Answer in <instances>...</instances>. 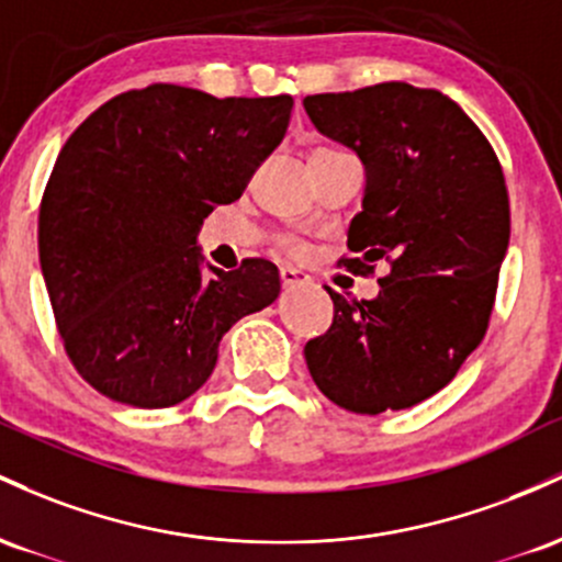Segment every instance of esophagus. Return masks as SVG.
I'll return each instance as SVG.
<instances>
[{"label": "esophagus", "instance_id": "esophagus-1", "mask_svg": "<svg viewBox=\"0 0 562 562\" xmlns=\"http://www.w3.org/2000/svg\"><path fill=\"white\" fill-rule=\"evenodd\" d=\"M281 283L283 289L305 286V283H311V276H305L302 270H294V268H281Z\"/></svg>", "mask_w": 562, "mask_h": 562}]
</instances>
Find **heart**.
Wrapping results in <instances>:
<instances>
[{
    "label": "heart",
    "mask_w": 562,
    "mask_h": 562,
    "mask_svg": "<svg viewBox=\"0 0 562 562\" xmlns=\"http://www.w3.org/2000/svg\"><path fill=\"white\" fill-rule=\"evenodd\" d=\"M315 154H331V150L321 148V150H315ZM286 249H289V251H294V255H300V251H302L300 244H294V241H286Z\"/></svg>",
    "instance_id": "b5f03b06"
}]
</instances>
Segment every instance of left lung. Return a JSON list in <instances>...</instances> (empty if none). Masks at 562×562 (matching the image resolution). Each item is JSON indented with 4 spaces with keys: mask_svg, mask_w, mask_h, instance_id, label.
Listing matches in <instances>:
<instances>
[{
    "mask_svg": "<svg viewBox=\"0 0 562 562\" xmlns=\"http://www.w3.org/2000/svg\"><path fill=\"white\" fill-rule=\"evenodd\" d=\"M321 135L366 167L363 210L342 257L374 273V300L329 292V331L305 345L321 393L356 414L412 408L446 387L481 345L509 244L502 164L477 124L438 90L384 81L302 100Z\"/></svg>",
    "mask_w": 562,
    "mask_h": 562,
    "instance_id": "1",
    "label": "left lung"
}]
</instances>
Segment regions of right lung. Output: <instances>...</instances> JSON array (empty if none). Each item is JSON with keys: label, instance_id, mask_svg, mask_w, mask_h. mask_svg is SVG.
<instances>
[{"label": "right lung", "instance_id": "add662e5", "mask_svg": "<svg viewBox=\"0 0 562 562\" xmlns=\"http://www.w3.org/2000/svg\"><path fill=\"white\" fill-rule=\"evenodd\" d=\"M292 105L150 85L111 98L63 145L40 206L42 276L63 348L105 398H191L223 334L279 297L262 257L204 279L196 236L279 148Z\"/></svg>", "mask_w": 562, "mask_h": 562}]
</instances>
